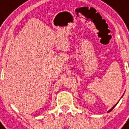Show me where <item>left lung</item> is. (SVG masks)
<instances>
[{"label": "left lung", "mask_w": 129, "mask_h": 129, "mask_svg": "<svg viewBox=\"0 0 129 129\" xmlns=\"http://www.w3.org/2000/svg\"><path fill=\"white\" fill-rule=\"evenodd\" d=\"M118 104V102H117V103H116V104H115V105H114V106H112V108H111V109H110V110H108V112H110V111H111V110H112V109H113V108H114V107H115V106H116V104Z\"/></svg>", "instance_id": "left-lung-1"}]
</instances>
